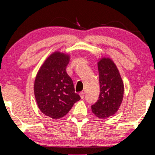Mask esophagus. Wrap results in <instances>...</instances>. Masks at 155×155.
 <instances>
[{"instance_id":"34e87169","label":"esophagus","mask_w":155,"mask_h":155,"mask_svg":"<svg viewBox=\"0 0 155 155\" xmlns=\"http://www.w3.org/2000/svg\"><path fill=\"white\" fill-rule=\"evenodd\" d=\"M79 95H80L81 98L83 99V98H84V92H81V93H79Z\"/></svg>"}]
</instances>
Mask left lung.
<instances>
[{"instance_id": "left-lung-1", "label": "left lung", "mask_w": 155, "mask_h": 155, "mask_svg": "<svg viewBox=\"0 0 155 155\" xmlns=\"http://www.w3.org/2000/svg\"><path fill=\"white\" fill-rule=\"evenodd\" d=\"M100 93L91 106L92 112L100 119L114 115L120 107L124 97V82L117 65L110 58L102 57L97 62Z\"/></svg>"}]
</instances>
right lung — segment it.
<instances>
[{"label":"right lung","instance_id":"1","mask_svg":"<svg viewBox=\"0 0 155 155\" xmlns=\"http://www.w3.org/2000/svg\"><path fill=\"white\" fill-rule=\"evenodd\" d=\"M69 60V54L55 51L45 59L35 78L37 105L41 112L53 119L64 117L81 99L66 71Z\"/></svg>","mask_w":155,"mask_h":155}]
</instances>
